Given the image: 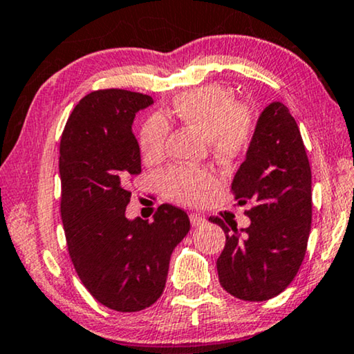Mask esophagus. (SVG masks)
<instances>
[{
  "instance_id": "esophagus-1",
  "label": "esophagus",
  "mask_w": 354,
  "mask_h": 354,
  "mask_svg": "<svg viewBox=\"0 0 354 354\" xmlns=\"http://www.w3.org/2000/svg\"><path fill=\"white\" fill-rule=\"evenodd\" d=\"M189 222H192L193 227H199V225H203L204 222H206V218L203 217V215L199 214H189Z\"/></svg>"
}]
</instances>
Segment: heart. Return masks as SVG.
Returning a JSON list of instances; mask_svg holds the SVG:
<instances>
[{"mask_svg":"<svg viewBox=\"0 0 354 354\" xmlns=\"http://www.w3.org/2000/svg\"><path fill=\"white\" fill-rule=\"evenodd\" d=\"M169 116L206 137L220 160L239 156L250 142L252 124L249 113L236 104L234 94L218 84L204 86L178 95ZM167 122L161 116H150L143 122L139 145L147 160H158L165 151ZM165 196L177 203H196L214 187L212 174L206 169L171 167L160 176Z\"/></svg>","mask_w":354,"mask_h":354,"instance_id":"obj_1","label":"heart"}]
</instances>
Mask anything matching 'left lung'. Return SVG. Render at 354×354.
<instances>
[{"instance_id":"1","label":"left lung","mask_w":354,"mask_h":354,"mask_svg":"<svg viewBox=\"0 0 354 354\" xmlns=\"http://www.w3.org/2000/svg\"><path fill=\"white\" fill-rule=\"evenodd\" d=\"M238 204L250 201V225L222 218L227 244L217 259L218 281L233 297L263 301L281 294L304 262L311 228V169L294 116L283 102L260 113L245 160L234 174Z\"/></svg>"}]
</instances>
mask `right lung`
Wrapping results in <instances>:
<instances>
[{
  "mask_svg": "<svg viewBox=\"0 0 354 354\" xmlns=\"http://www.w3.org/2000/svg\"><path fill=\"white\" fill-rule=\"evenodd\" d=\"M151 104L139 92H91L60 140V212L71 262L97 301L124 313L160 299L172 250L189 232L187 212L172 204H161L151 222L126 217L127 183L142 172L132 124Z\"/></svg>",
  "mask_w": 354,
  "mask_h": 354,
  "instance_id": "obj_1",
  "label": "right lung"
}]
</instances>
